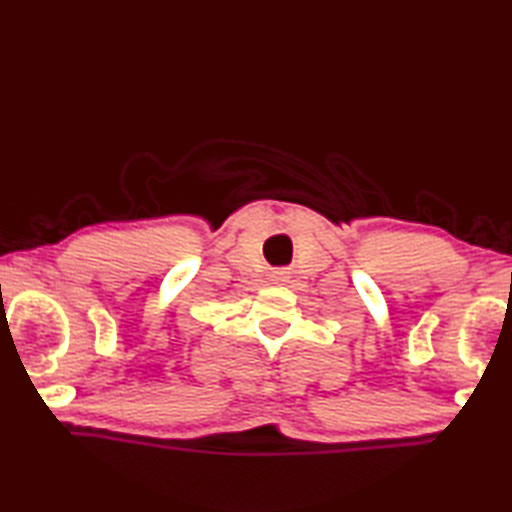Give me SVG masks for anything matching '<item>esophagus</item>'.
I'll return each instance as SVG.
<instances>
[{
	"mask_svg": "<svg viewBox=\"0 0 512 512\" xmlns=\"http://www.w3.org/2000/svg\"><path fill=\"white\" fill-rule=\"evenodd\" d=\"M270 279L275 281V284H279V286H284V284H288V279H290V273L286 268H281V270H275L273 275H270Z\"/></svg>",
	"mask_w": 512,
	"mask_h": 512,
	"instance_id": "obj_1",
	"label": "esophagus"
}]
</instances>
